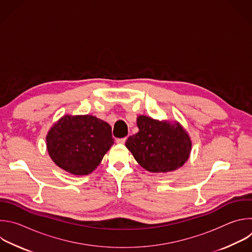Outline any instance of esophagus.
<instances>
[{"mask_svg": "<svg viewBox=\"0 0 252 252\" xmlns=\"http://www.w3.org/2000/svg\"><path fill=\"white\" fill-rule=\"evenodd\" d=\"M126 137H123V138H118L117 139V143H121V144H123V143H125L126 142Z\"/></svg>", "mask_w": 252, "mask_h": 252, "instance_id": "34e87169", "label": "esophagus"}]
</instances>
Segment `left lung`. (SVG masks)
Here are the masks:
<instances>
[{
  "label": "left lung",
  "mask_w": 252,
  "mask_h": 252,
  "mask_svg": "<svg viewBox=\"0 0 252 252\" xmlns=\"http://www.w3.org/2000/svg\"><path fill=\"white\" fill-rule=\"evenodd\" d=\"M137 126L138 132L126 139V146L145 170L154 173L174 171L189 158L192 143L178 123L140 116Z\"/></svg>",
  "instance_id": "obj_1"
}]
</instances>
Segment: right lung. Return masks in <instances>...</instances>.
Returning a JSON list of instances; mask_svg holds the SVG:
<instances>
[{
  "instance_id": "1",
  "label": "right lung",
  "mask_w": 252,
  "mask_h": 252,
  "mask_svg": "<svg viewBox=\"0 0 252 252\" xmlns=\"http://www.w3.org/2000/svg\"><path fill=\"white\" fill-rule=\"evenodd\" d=\"M47 150L63 170L87 175L95 170L114 144L112 127L93 116H65L48 131Z\"/></svg>"
}]
</instances>
